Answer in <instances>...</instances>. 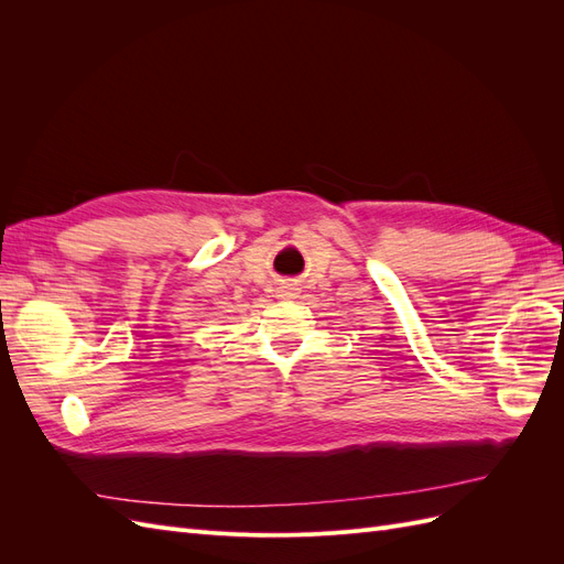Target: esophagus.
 <instances>
[{
    "label": "esophagus",
    "instance_id": "34e87169",
    "mask_svg": "<svg viewBox=\"0 0 564 564\" xmlns=\"http://www.w3.org/2000/svg\"><path fill=\"white\" fill-rule=\"evenodd\" d=\"M282 294H284V296H292L294 292H292V289H282Z\"/></svg>",
    "mask_w": 564,
    "mask_h": 564
}]
</instances>
